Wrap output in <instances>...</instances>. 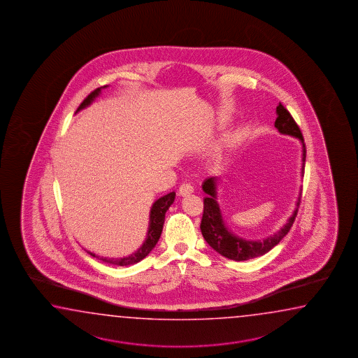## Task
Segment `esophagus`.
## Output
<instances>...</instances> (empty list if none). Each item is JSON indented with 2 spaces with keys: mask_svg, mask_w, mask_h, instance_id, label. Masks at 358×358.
<instances>
[{
  "mask_svg": "<svg viewBox=\"0 0 358 358\" xmlns=\"http://www.w3.org/2000/svg\"><path fill=\"white\" fill-rule=\"evenodd\" d=\"M178 192H179V196H187L192 194V193L194 192V189H193V187H192L190 184L187 182V184H182V185L179 187V190H178Z\"/></svg>",
  "mask_w": 358,
  "mask_h": 358,
  "instance_id": "obj_1",
  "label": "esophagus"
}]
</instances>
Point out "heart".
<instances>
[{
    "label": "heart",
    "mask_w": 358,
    "mask_h": 358,
    "mask_svg": "<svg viewBox=\"0 0 358 358\" xmlns=\"http://www.w3.org/2000/svg\"><path fill=\"white\" fill-rule=\"evenodd\" d=\"M230 124V120L227 118V117H220L217 120V128H224V127H227ZM235 148H236V143L235 142H230L229 145H227V152H231V151H234L235 150Z\"/></svg>",
    "instance_id": "obj_1"
}]
</instances>
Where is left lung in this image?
<instances>
[{
    "mask_svg": "<svg viewBox=\"0 0 358 358\" xmlns=\"http://www.w3.org/2000/svg\"><path fill=\"white\" fill-rule=\"evenodd\" d=\"M275 113H277V120L274 122V127L278 129V132L280 134L299 138L301 142V176H303L306 148H305L301 131L296 124L292 115L280 103V106H277ZM218 180L220 179L217 176H212L202 182V189L207 196L203 198V216L201 221V231L204 240L213 250H216L218 254H221L227 259L243 262V260L252 259L260 255H264L287 235L291 226L294 224L299 206L301 202V192L296 199L292 215L280 230L260 240H246L235 235L224 222V215L218 203Z\"/></svg>",
    "mask_w": 358,
    "mask_h": 358,
    "instance_id": "8db88e82",
    "label": "left lung"
}]
</instances>
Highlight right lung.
<instances>
[{"mask_svg":"<svg viewBox=\"0 0 358 358\" xmlns=\"http://www.w3.org/2000/svg\"><path fill=\"white\" fill-rule=\"evenodd\" d=\"M106 87H108V85L101 86V87H98L96 90H94V92L81 103V106H78L76 113L83 110V109L87 108L89 106H92V101L98 98L99 95L101 94V90L106 89ZM174 199H176V192H171V193H169L166 196H160L159 199H156L154 203H152L151 210H150V221H148L146 238H145L143 244H142L136 252H132V254L128 255V257H123V258H115V259L110 258V259H108V258H103V257H101L100 260H103V262H106V263H110V264H115V266H131V264H136V263H138V262H141L143 258H146L148 254H150V252L154 249L155 245L157 244L160 236H162L164 221H165V213H166V210H169V207L174 203ZM89 252L90 255H92V257L99 258L96 254H94V252Z\"/></svg>","mask_w":358,"mask_h":358,"instance_id":"1","label":"right lung"}]
</instances>
